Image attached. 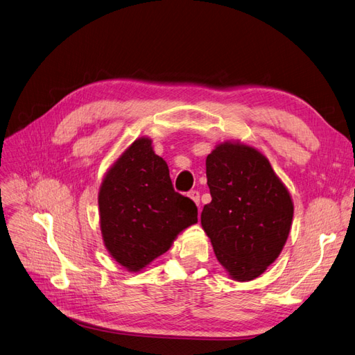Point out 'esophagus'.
Segmentation results:
<instances>
[{
	"instance_id": "34e87169",
	"label": "esophagus",
	"mask_w": 355,
	"mask_h": 355,
	"mask_svg": "<svg viewBox=\"0 0 355 355\" xmlns=\"http://www.w3.org/2000/svg\"><path fill=\"white\" fill-rule=\"evenodd\" d=\"M189 198L198 205L199 207V203H200V193L198 191V190H191V191H189Z\"/></svg>"
}]
</instances>
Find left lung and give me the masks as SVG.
<instances>
[{
    "mask_svg": "<svg viewBox=\"0 0 355 355\" xmlns=\"http://www.w3.org/2000/svg\"><path fill=\"white\" fill-rule=\"evenodd\" d=\"M211 203L200 223L214 252L239 282L254 280L280 255L293 203L268 159L257 148L223 143L207 157Z\"/></svg>",
    "mask_w": 355,
    "mask_h": 355,
    "instance_id": "left-lung-1",
    "label": "left lung"
}]
</instances>
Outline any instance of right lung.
<instances>
[{
	"mask_svg": "<svg viewBox=\"0 0 355 355\" xmlns=\"http://www.w3.org/2000/svg\"><path fill=\"white\" fill-rule=\"evenodd\" d=\"M100 228L109 254L140 271L165 254L175 237L198 223L194 202L177 193L152 140L137 139L112 165L98 193Z\"/></svg>",
	"mask_w": 355,
	"mask_h": 355,
	"instance_id": "add662e5",
	"label": "right lung"
}]
</instances>
